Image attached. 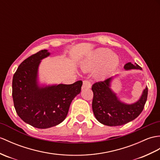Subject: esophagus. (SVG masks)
Here are the masks:
<instances>
[{
	"label": "esophagus",
	"instance_id": "esophagus-1",
	"mask_svg": "<svg viewBox=\"0 0 160 160\" xmlns=\"http://www.w3.org/2000/svg\"><path fill=\"white\" fill-rule=\"evenodd\" d=\"M91 86V82L87 80H85L83 81V84H82V88H90Z\"/></svg>",
	"mask_w": 160,
	"mask_h": 160
}]
</instances>
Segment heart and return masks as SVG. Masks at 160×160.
I'll return each instance as SVG.
<instances>
[{
    "instance_id": "heart-1",
    "label": "heart",
    "mask_w": 160,
    "mask_h": 160,
    "mask_svg": "<svg viewBox=\"0 0 160 160\" xmlns=\"http://www.w3.org/2000/svg\"><path fill=\"white\" fill-rule=\"evenodd\" d=\"M119 63L118 56L108 48H99L82 62L80 67L84 72L97 69L98 76H103L112 72Z\"/></svg>"
}]
</instances>
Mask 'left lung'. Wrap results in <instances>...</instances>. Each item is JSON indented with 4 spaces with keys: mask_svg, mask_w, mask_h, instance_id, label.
Wrapping results in <instances>:
<instances>
[{
    "mask_svg": "<svg viewBox=\"0 0 160 160\" xmlns=\"http://www.w3.org/2000/svg\"><path fill=\"white\" fill-rule=\"evenodd\" d=\"M124 69H142L138 64L133 65L132 62L125 64ZM112 79V77L108 78L92 84V108L95 118L101 123L108 126L122 125L135 119L142 112L147 99L148 88L143 91L138 102L127 104L121 102L111 90Z\"/></svg>",
    "mask_w": 160,
    "mask_h": 160,
    "instance_id": "left-lung-1",
    "label": "left lung"
}]
</instances>
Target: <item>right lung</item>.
Listing matches in <instances>:
<instances>
[{"label": "right lung", "mask_w": 160, "mask_h": 160, "mask_svg": "<svg viewBox=\"0 0 160 160\" xmlns=\"http://www.w3.org/2000/svg\"><path fill=\"white\" fill-rule=\"evenodd\" d=\"M50 55L41 50L22 62L14 73L12 97L18 116L25 122L39 129L57 125L65 120L70 104L81 91L82 82L72 84L39 87L38 68L41 60Z\"/></svg>", "instance_id": "obj_1"}]
</instances>
